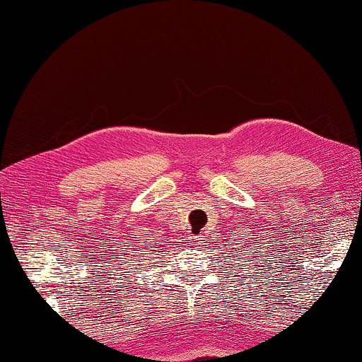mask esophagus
Returning a JSON list of instances; mask_svg holds the SVG:
<instances>
[{"label": "esophagus", "instance_id": "1", "mask_svg": "<svg viewBox=\"0 0 362 362\" xmlns=\"http://www.w3.org/2000/svg\"><path fill=\"white\" fill-rule=\"evenodd\" d=\"M203 242H204L203 235H193V237H192V245H195V247H202V245H203Z\"/></svg>", "mask_w": 362, "mask_h": 362}]
</instances>
